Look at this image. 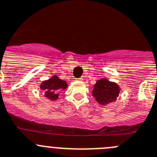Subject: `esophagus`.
<instances>
[{
	"mask_svg": "<svg viewBox=\"0 0 157 157\" xmlns=\"http://www.w3.org/2000/svg\"><path fill=\"white\" fill-rule=\"evenodd\" d=\"M83 80V78L81 77V78H77V81H82Z\"/></svg>",
	"mask_w": 157,
	"mask_h": 157,
	"instance_id": "34e87169",
	"label": "esophagus"
}]
</instances>
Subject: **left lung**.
Instances as JSON below:
<instances>
[{
    "label": "left lung",
    "instance_id": "8db88e82",
    "mask_svg": "<svg viewBox=\"0 0 157 157\" xmlns=\"http://www.w3.org/2000/svg\"><path fill=\"white\" fill-rule=\"evenodd\" d=\"M120 91V86L116 82L103 78L97 81L94 86L92 94L100 105H106L116 101Z\"/></svg>",
    "mask_w": 157,
    "mask_h": 157
}]
</instances>
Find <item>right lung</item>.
Listing matches in <instances>:
<instances>
[{"instance_id":"right-lung-1","label":"right lung","mask_w":157,"mask_h":157,"mask_svg":"<svg viewBox=\"0 0 157 157\" xmlns=\"http://www.w3.org/2000/svg\"><path fill=\"white\" fill-rule=\"evenodd\" d=\"M67 87V84L65 81L59 79L58 76L53 75L48 80L41 83L40 89L44 90L45 97L51 101H56L58 99L59 91L65 90Z\"/></svg>"}]
</instances>
